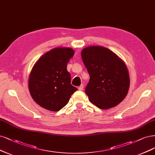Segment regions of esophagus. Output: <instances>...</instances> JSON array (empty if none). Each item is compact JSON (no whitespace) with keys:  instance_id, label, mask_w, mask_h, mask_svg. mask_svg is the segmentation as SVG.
<instances>
[{"instance_id":"34e87169","label":"esophagus","mask_w":155,"mask_h":155,"mask_svg":"<svg viewBox=\"0 0 155 155\" xmlns=\"http://www.w3.org/2000/svg\"><path fill=\"white\" fill-rule=\"evenodd\" d=\"M83 87H84V86H83V84H82L80 85V86L78 87V90H83Z\"/></svg>"}]
</instances>
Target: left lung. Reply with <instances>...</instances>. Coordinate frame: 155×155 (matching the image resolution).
Masks as SVG:
<instances>
[{
  "label": "left lung",
  "mask_w": 155,
  "mask_h": 155,
  "mask_svg": "<svg viewBox=\"0 0 155 155\" xmlns=\"http://www.w3.org/2000/svg\"><path fill=\"white\" fill-rule=\"evenodd\" d=\"M81 54L90 76L85 93L90 102L104 110L118 105L130 88V76L125 63L102 46L87 47Z\"/></svg>",
  "instance_id": "1"
}]
</instances>
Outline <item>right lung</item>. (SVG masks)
I'll list each match as a JSON object with an SVG mask.
<instances>
[{"label": "right lung", "instance_id": "obj_1", "mask_svg": "<svg viewBox=\"0 0 155 155\" xmlns=\"http://www.w3.org/2000/svg\"><path fill=\"white\" fill-rule=\"evenodd\" d=\"M74 54L72 48L57 47L45 53L35 64L28 86L32 98L41 107L59 111L77 90L71 84V74L67 70Z\"/></svg>", "mask_w": 155, "mask_h": 155}]
</instances>
